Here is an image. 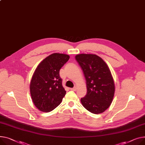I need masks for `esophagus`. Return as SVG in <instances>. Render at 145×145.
Instances as JSON below:
<instances>
[{
	"mask_svg": "<svg viewBox=\"0 0 145 145\" xmlns=\"http://www.w3.org/2000/svg\"><path fill=\"white\" fill-rule=\"evenodd\" d=\"M70 90H72V91H76V87H74V88H71Z\"/></svg>",
	"mask_w": 145,
	"mask_h": 145,
	"instance_id": "esophagus-1",
	"label": "esophagus"
}]
</instances>
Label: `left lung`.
Returning <instances> with one entry per match:
<instances>
[{
	"mask_svg": "<svg viewBox=\"0 0 145 145\" xmlns=\"http://www.w3.org/2000/svg\"><path fill=\"white\" fill-rule=\"evenodd\" d=\"M75 58L86 81L87 94L81 99L82 105L93 114L103 112L110 106L115 92L114 79L108 65L94 54H79Z\"/></svg>",
	"mask_w": 145,
	"mask_h": 145,
	"instance_id": "8db88e82",
	"label": "left lung"
}]
</instances>
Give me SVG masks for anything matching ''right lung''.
<instances>
[{
  "label": "right lung",
  "mask_w": 145,
  "mask_h": 145,
  "mask_svg": "<svg viewBox=\"0 0 145 145\" xmlns=\"http://www.w3.org/2000/svg\"><path fill=\"white\" fill-rule=\"evenodd\" d=\"M69 57L68 55L54 53L47 56L36 68L30 89L33 103L41 111L50 112L62 102L66 91L62 86L59 71Z\"/></svg>",
  "instance_id": "add662e5"
}]
</instances>
